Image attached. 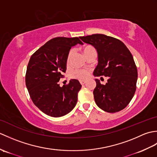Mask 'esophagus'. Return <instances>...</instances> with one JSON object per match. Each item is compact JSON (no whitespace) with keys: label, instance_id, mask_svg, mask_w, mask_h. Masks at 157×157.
<instances>
[{"label":"esophagus","instance_id":"34e87169","mask_svg":"<svg viewBox=\"0 0 157 157\" xmlns=\"http://www.w3.org/2000/svg\"><path fill=\"white\" fill-rule=\"evenodd\" d=\"M80 84L82 85H84L86 84V81H80Z\"/></svg>","mask_w":157,"mask_h":157}]
</instances>
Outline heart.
<instances>
[{"label": "heart", "instance_id": "heart-1", "mask_svg": "<svg viewBox=\"0 0 157 157\" xmlns=\"http://www.w3.org/2000/svg\"><path fill=\"white\" fill-rule=\"evenodd\" d=\"M92 49H94V48L90 45H86L82 48V51H83V52H84V55H86V53L90 51H91V50H92ZM72 52H73L72 50H71V51L69 52L68 56H67V60L69 59L70 56H71V55L72 54ZM88 75H89V72L88 70H85V69L75 70V71H74L72 73L71 77L73 78L78 79H80V80H84V79H86L88 78Z\"/></svg>", "mask_w": 157, "mask_h": 157}]
</instances>
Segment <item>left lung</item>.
Here are the masks:
<instances>
[{
  "instance_id": "1",
  "label": "left lung",
  "mask_w": 157,
  "mask_h": 157,
  "mask_svg": "<svg viewBox=\"0 0 157 157\" xmlns=\"http://www.w3.org/2000/svg\"><path fill=\"white\" fill-rule=\"evenodd\" d=\"M79 38L97 51L98 63L94 75L109 77L105 85L95 79L93 94L96 104L108 113L121 111L128 105L136 90L138 70L132 53L121 40L111 36L96 34Z\"/></svg>"
}]
</instances>
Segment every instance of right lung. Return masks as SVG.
Masks as SVG:
<instances>
[{"mask_svg": "<svg viewBox=\"0 0 157 157\" xmlns=\"http://www.w3.org/2000/svg\"><path fill=\"white\" fill-rule=\"evenodd\" d=\"M82 44L78 37L50 40L33 54L27 67L25 84L32 102L47 115L59 117L67 114L78 102L82 85L71 79L61 87L58 84L67 69L70 49Z\"/></svg>", "mask_w": 157, "mask_h": 157, "instance_id": "right-lung-1", "label": "right lung"}]
</instances>
